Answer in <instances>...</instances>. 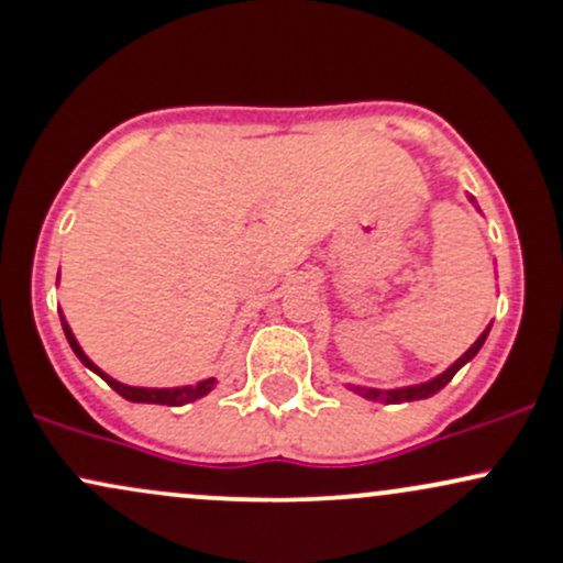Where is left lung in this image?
Masks as SVG:
<instances>
[{"instance_id": "obj_1", "label": "left lung", "mask_w": 563, "mask_h": 563, "mask_svg": "<svg viewBox=\"0 0 563 563\" xmlns=\"http://www.w3.org/2000/svg\"><path fill=\"white\" fill-rule=\"evenodd\" d=\"M470 201L475 203V198L470 196ZM488 330H492V324H488V328L483 330L481 335H477V341L473 343V346H470L467 352L459 356V360L453 362L449 371H443V373H440V376H434L432 380H424V384H413V386H400V389H367V386H352V389L356 391V395L365 397V400L389 402V405H395V402H410V400H427V397L438 395V391L443 389V386L449 384V380H451L453 376H456L459 367L467 365V362L473 360V356H475L477 352H481V346H483V343H486V338H488Z\"/></svg>"}]
</instances>
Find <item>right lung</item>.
<instances>
[{"label": "right lung", "instance_id": "1", "mask_svg": "<svg viewBox=\"0 0 563 563\" xmlns=\"http://www.w3.org/2000/svg\"><path fill=\"white\" fill-rule=\"evenodd\" d=\"M62 328H64V335H66V341H69L71 352H75L77 356H80V362H82V365L90 367V371H93L96 376H101V378H104L107 384H110L112 389L118 391L120 397H125V400H131V402H153V405H187V402H192V400H201V397H203V395H209V391L214 389V384H217V378H203V380H198V384H190V386H174V389H147V386H129V384H120V380H114L112 376H107V373L101 371V367H96L93 362L88 360V354L82 352V349H80V343H77L75 332H71L69 324H66L64 313H62Z\"/></svg>", "mask_w": 563, "mask_h": 563}]
</instances>
